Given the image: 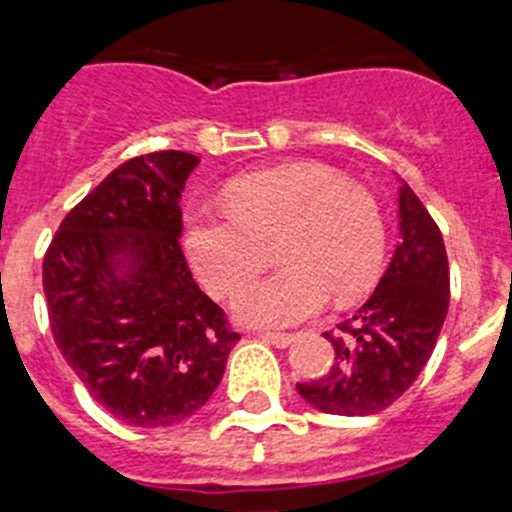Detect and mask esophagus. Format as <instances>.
Listing matches in <instances>:
<instances>
[{"label": "esophagus", "instance_id": "obj_1", "mask_svg": "<svg viewBox=\"0 0 512 512\" xmlns=\"http://www.w3.org/2000/svg\"><path fill=\"white\" fill-rule=\"evenodd\" d=\"M294 337H297V334H292V332H262V339H267V342L275 344V347H280V349L289 347V344L294 342Z\"/></svg>", "mask_w": 512, "mask_h": 512}]
</instances>
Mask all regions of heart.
Masks as SVG:
<instances>
[{"instance_id":"heart-1","label":"heart","mask_w":512,"mask_h":512,"mask_svg":"<svg viewBox=\"0 0 512 512\" xmlns=\"http://www.w3.org/2000/svg\"><path fill=\"white\" fill-rule=\"evenodd\" d=\"M275 272L235 297V314L260 327H287L359 297L381 275L386 225L361 185L322 163H285L232 180L225 208L198 205L185 220V252L218 297L237 292L270 257Z\"/></svg>"}]
</instances>
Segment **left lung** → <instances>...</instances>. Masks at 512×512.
Here are the masks:
<instances>
[{
	"label": "left lung",
	"mask_w": 512,
	"mask_h": 512,
	"mask_svg": "<svg viewBox=\"0 0 512 512\" xmlns=\"http://www.w3.org/2000/svg\"><path fill=\"white\" fill-rule=\"evenodd\" d=\"M401 240L389 270L352 319L324 332L334 364L297 384L314 409L369 416L394 404L418 379L441 334L451 297L446 245L438 225L409 185L399 188Z\"/></svg>",
	"instance_id": "left-lung-1"
}]
</instances>
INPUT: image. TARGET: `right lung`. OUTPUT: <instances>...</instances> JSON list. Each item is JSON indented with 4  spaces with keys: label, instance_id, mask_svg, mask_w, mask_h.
<instances>
[{
    "label": "right lung",
    "instance_id": "1",
    "mask_svg": "<svg viewBox=\"0 0 512 512\" xmlns=\"http://www.w3.org/2000/svg\"><path fill=\"white\" fill-rule=\"evenodd\" d=\"M198 163L185 151L126 160L61 220L44 255L56 347L96 404L131 426L193 416L240 339L180 250V193Z\"/></svg>",
    "mask_w": 512,
    "mask_h": 512
}]
</instances>
